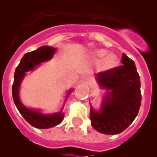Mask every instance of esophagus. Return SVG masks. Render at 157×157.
Returning a JSON list of instances; mask_svg holds the SVG:
<instances>
[{
  "label": "esophagus",
  "mask_w": 157,
  "mask_h": 157,
  "mask_svg": "<svg viewBox=\"0 0 157 157\" xmlns=\"http://www.w3.org/2000/svg\"><path fill=\"white\" fill-rule=\"evenodd\" d=\"M90 81V78L89 76H85V82H86V83H88Z\"/></svg>",
  "instance_id": "obj_1"
}]
</instances>
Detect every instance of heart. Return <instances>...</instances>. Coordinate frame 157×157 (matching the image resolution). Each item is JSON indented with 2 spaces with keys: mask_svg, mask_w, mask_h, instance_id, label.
<instances>
[{
  "mask_svg": "<svg viewBox=\"0 0 157 157\" xmlns=\"http://www.w3.org/2000/svg\"><path fill=\"white\" fill-rule=\"evenodd\" d=\"M93 57L97 61H101V67L103 70L107 71L117 67L119 65V59L116 54H109L104 49H99L93 53Z\"/></svg>",
  "mask_w": 157,
  "mask_h": 157,
  "instance_id": "obj_1",
  "label": "heart"
}]
</instances>
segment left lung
I'll return each instance as SVG.
<instances>
[{
	"label": "left lung",
	"instance_id": "obj_1",
	"mask_svg": "<svg viewBox=\"0 0 157 157\" xmlns=\"http://www.w3.org/2000/svg\"><path fill=\"white\" fill-rule=\"evenodd\" d=\"M122 66L98 72L96 78L108 91L100 112L90 109L94 129L105 134L124 131L139 113L141 105L140 77L134 62L122 54Z\"/></svg>",
	"mask_w": 157,
	"mask_h": 157
}]
</instances>
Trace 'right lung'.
Returning a JSON list of instances; mask_svg holds the SVG:
<instances>
[{
    "instance_id": "1",
    "label": "right lung",
    "mask_w": 157,
    "mask_h": 157,
    "mask_svg": "<svg viewBox=\"0 0 157 157\" xmlns=\"http://www.w3.org/2000/svg\"><path fill=\"white\" fill-rule=\"evenodd\" d=\"M54 52H55V48L50 46H42L36 50L27 53L22 58L14 72V79L12 86L13 102L23 118L31 125L37 129H48L60 124L63 120V113L60 112L52 115H43L37 111L28 109L24 107L19 100V97H18L19 87L26 71L33 70L36 65H39L40 63L47 61L51 59ZM70 92L71 91H69L68 94H70Z\"/></svg>"
}]
</instances>
